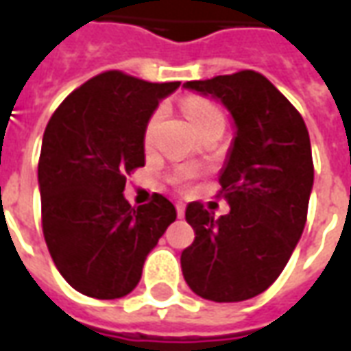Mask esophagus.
Masks as SVG:
<instances>
[{
  "instance_id": "1",
  "label": "esophagus",
  "mask_w": 351,
  "mask_h": 351,
  "mask_svg": "<svg viewBox=\"0 0 351 351\" xmlns=\"http://www.w3.org/2000/svg\"><path fill=\"white\" fill-rule=\"evenodd\" d=\"M184 213H186L184 203H176V214H178V218H184Z\"/></svg>"
}]
</instances>
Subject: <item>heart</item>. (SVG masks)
Instances as JSON below:
<instances>
[{
	"instance_id": "1",
	"label": "heart",
	"mask_w": 351,
	"mask_h": 351,
	"mask_svg": "<svg viewBox=\"0 0 351 351\" xmlns=\"http://www.w3.org/2000/svg\"><path fill=\"white\" fill-rule=\"evenodd\" d=\"M182 108H184V114L188 116V120L190 123L193 125V130L199 131L203 125H206L208 122H213L216 118H223L221 112L218 108L214 107L210 101L203 99V97H188V99L182 103ZM161 116H163V108H158L156 112L152 114V118L148 120L146 123V130H145V143L146 145H150L154 138V133H156V128H158V123H160ZM184 175H178L176 180H182Z\"/></svg>"
}]
</instances>
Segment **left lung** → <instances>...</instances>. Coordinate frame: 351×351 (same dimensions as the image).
I'll list each match as a JSON object with an SVG mask.
<instances>
[{
	"label": "left lung",
	"instance_id": "left-lung-1",
	"mask_svg": "<svg viewBox=\"0 0 351 351\" xmlns=\"http://www.w3.org/2000/svg\"><path fill=\"white\" fill-rule=\"evenodd\" d=\"M184 88L218 99L235 122L220 173L231 210L214 218L197 201L188 205L195 239L180 256L184 280L208 301H246L278 278L302 235L314 184L308 130L261 73L191 80Z\"/></svg>",
	"mask_w": 351,
	"mask_h": 351
}]
</instances>
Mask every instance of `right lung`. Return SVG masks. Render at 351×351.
<instances>
[{
  "label": "right lung",
  "instance_id": "obj_1",
  "mask_svg": "<svg viewBox=\"0 0 351 351\" xmlns=\"http://www.w3.org/2000/svg\"><path fill=\"white\" fill-rule=\"evenodd\" d=\"M178 86L105 71L69 93L47 123L37 169L43 235L60 274L82 295L131 293L176 220L167 197L154 193L135 208L123 188L145 165L146 123Z\"/></svg>",
  "mask_w": 351,
  "mask_h": 351
}]
</instances>
